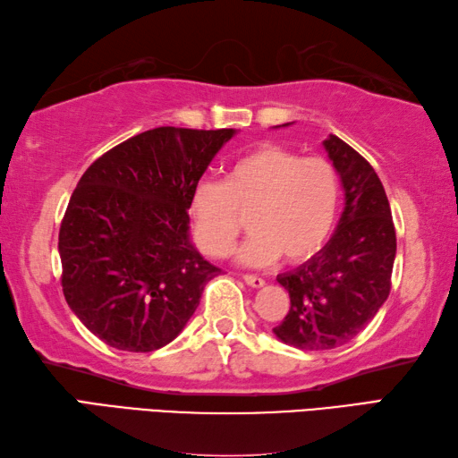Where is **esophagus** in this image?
Instances as JSON below:
<instances>
[{"mask_svg": "<svg viewBox=\"0 0 458 458\" xmlns=\"http://www.w3.org/2000/svg\"><path fill=\"white\" fill-rule=\"evenodd\" d=\"M244 282H246L248 285H252V288H262V285L266 284L264 277L254 276V274H244Z\"/></svg>", "mask_w": 458, "mask_h": 458, "instance_id": "esophagus-1", "label": "esophagus"}]
</instances>
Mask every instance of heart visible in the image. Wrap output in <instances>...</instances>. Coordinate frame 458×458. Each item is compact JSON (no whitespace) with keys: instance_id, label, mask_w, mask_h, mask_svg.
<instances>
[{"instance_id":"b5f03b06","label":"heart","mask_w":458,"mask_h":458,"mask_svg":"<svg viewBox=\"0 0 458 458\" xmlns=\"http://www.w3.org/2000/svg\"><path fill=\"white\" fill-rule=\"evenodd\" d=\"M339 178L326 158L280 145H264L236 158L224 182L204 178L194 186L191 214L199 246L222 258L248 224L238 258L266 266L284 254L301 262L326 244L337 218Z\"/></svg>"}]
</instances>
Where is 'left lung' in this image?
Returning <instances> with one entry per match:
<instances>
[{
	"mask_svg": "<svg viewBox=\"0 0 458 458\" xmlns=\"http://www.w3.org/2000/svg\"><path fill=\"white\" fill-rule=\"evenodd\" d=\"M324 147L342 178V218L316 256L277 276L292 306L274 334L303 352L352 342L377 316L389 298L397 254L391 206L377 173L335 134Z\"/></svg>",
	"mask_w": 458,
	"mask_h": 458,
	"instance_id": "left-lung-1",
	"label": "left lung"
}]
</instances>
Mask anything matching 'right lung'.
<instances>
[{
  "label": "right lung",
  "mask_w": 458,
  "mask_h": 458,
  "mask_svg": "<svg viewBox=\"0 0 458 458\" xmlns=\"http://www.w3.org/2000/svg\"><path fill=\"white\" fill-rule=\"evenodd\" d=\"M234 129L158 127L85 170L59 230L61 285L91 334L147 353L181 334L220 274L191 242V196Z\"/></svg>",
  "instance_id": "obj_1"
}]
</instances>
